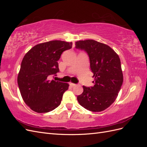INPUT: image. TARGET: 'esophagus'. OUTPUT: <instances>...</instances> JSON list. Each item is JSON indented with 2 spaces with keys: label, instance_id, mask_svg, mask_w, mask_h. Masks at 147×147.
Segmentation results:
<instances>
[{
  "label": "esophagus",
  "instance_id": "esophagus-1",
  "mask_svg": "<svg viewBox=\"0 0 147 147\" xmlns=\"http://www.w3.org/2000/svg\"><path fill=\"white\" fill-rule=\"evenodd\" d=\"M69 84H70V85L71 86H72V87H74V86H76V84L73 83H70Z\"/></svg>",
  "mask_w": 147,
  "mask_h": 147
}]
</instances>
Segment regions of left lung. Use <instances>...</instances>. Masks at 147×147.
<instances>
[{
    "label": "left lung",
    "instance_id": "obj_1",
    "mask_svg": "<svg viewBox=\"0 0 147 147\" xmlns=\"http://www.w3.org/2000/svg\"><path fill=\"white\" fill-rule=\"evenodd\" d=\"M75 48L85 51L90 59L94 85L83 86V92L77 100L84 109L91 112H102L117 99L123 82L121 61L109 46L94 40L75 42Z\"/></svg>",
    "mask_w": 147,
    "mask_h": 147
}]
</instances>
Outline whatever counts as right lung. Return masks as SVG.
Returning <instances> with one entry per match:
<instances>
[{
    "label": "right lung",
    "instance_id": "add662e5",
    "mask_svg": "<svg viewBox=\"0 0 147 147\" xmlns=\"http://www.w3.org/2000/svg\"><path fill=\"white\" fill-rule=\"evenodd\" d=\"M72 42L53 40L34 46L21 62L18 84L26 104L37 113H47L58 107L69 84L51 80L59 72L58 61Z\"/></svg>",
    "mask_w": 147,
    "mask_h": 147
}]
</instances>
